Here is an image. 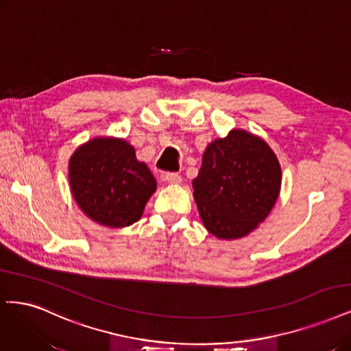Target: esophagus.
Wrapping results in <instances>:
<instances>
[{"mask_svg": "<svg viewBox=\"0 0 351 351\" xmlns=\"http://www.w3.org/2000/svg\"><path fill=\"white\" fill-rule=\"evenodd\" d=\"M164 180L168 184H180L181 183V176L177 173H167Z\"/></svg>", "mask_w": 351, "mask_h": 351, "instance_id": "esophagus-1", "label": "esophagus"}]
</instances>
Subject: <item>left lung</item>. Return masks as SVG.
Listing matches in <instances>:
<instances>
[{"instance_id": "obj_1", "label": "left lung", "mask_w": 351, "mask_h": 351, "mask_svg": "<svg viewBox=\"0 0 351 351\" xmlns=\"http://www.w3.org/2000/svg\"><path fill=\"white\" fill-rule=\"evenodd\" d=\"M282 170L267 142L243 129L215 139L193 180L202 222L219 239L252 232L279 197Z\"/></svg>"}]
</instances>
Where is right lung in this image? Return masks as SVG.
<instances>
[{"label":"right lung","mask_w":351,"mask_h":351,"mask_svg":"<svg viewBox=\"0 0 351 351\" xmlns=\"http://www.w3.org/2000/svg\"><path fill=\"white\" fill-rule=\"evenodd\" d=\"M69 187L91 221L125 228L141 219L156 181L135 148L119 138H94L69 158Z\"/></svg>","instance_id":"right-lung-1"}]
</instances>
